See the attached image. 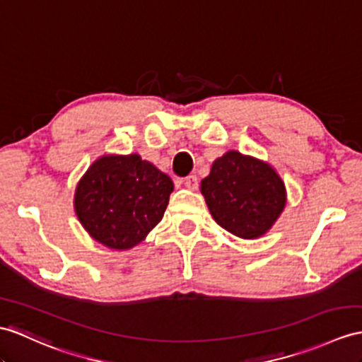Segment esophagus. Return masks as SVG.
Here are the masks:
<instances>
[{
	"label": "esophagus",
	"instance_id": "1",
	"mask_svg": "<svg viewBox=\"0 0 362 362\" xmlns=\"http://www.w3.org/2000/svg\"><path fill=\"white\" fill-rule=\"evenodd\" d=\"M184 187L189 190H197L198 189V178L195 175H189L187 178H184Z\"/></svg>",
	"mask_w": 362,
	"mask_h": 362
}]
</instances>
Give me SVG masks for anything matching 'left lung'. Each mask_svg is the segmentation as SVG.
I'll return each mask as SVG.
<instances>
[{"label":"left lung","instance_id":"left-lung-1","mask_svg":"<svg viewBox=\"0 0 362 362\" xmlns=\"http://www.w3.org/2000/svg\"><path fill=\"white\" fill-rule=\"evenodd\" d=\"M201 193L215 221L243 240L266 235L287 204L279 173L269 163L238 151L216 158L201 181Z\"/></svg>","mask_w":362,"mask_h":362}]
</instances>
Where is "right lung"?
Listing matches in <instances>:
<instances>
[{"label": "right lung", "instance_id": "add662e5", "mask_svg": "<svg viewBox=\"0 0 362 362\" xmlns=\"http://www.w3.org/2000/svg\"><path fill=\"white\" fill-rule=\"evenodd\" d=\"M172 192L169 176L138 153L103 155L78 181L74 209L90 238L122 252L161 221Z\"/></svg>", "mask_w": 362, "mask_h": 362}]
</instances>
